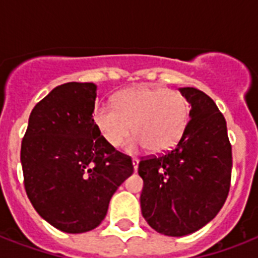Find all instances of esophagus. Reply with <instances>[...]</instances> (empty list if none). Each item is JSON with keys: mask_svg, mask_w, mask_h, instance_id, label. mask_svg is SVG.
<instances>
[{"mask_svg": "<svg viewBox=\"0 0 258 258\" xmlns=\"http://www.w3.org/2000/svg\"><path fill=\"white\" fill-rule=\"evenodd\" d=\"M138 166H139V161H138L137 158H134V159H133V167H134V171H135V172L138 171Z\"/></svg>", "mask_w": 258, "mask_h": 258, "instance_id": "esophagus-1", "label": "esophagus"}]
</instances>
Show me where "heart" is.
Segmentation results:
<instances>
[{
	"label": "heart",
	"mask_w": 258,
	"mask_h": 258,
	"mask_svg": "<svg viewBox=\"0 0 258 258\" xmlns=\"http://www.w3.org/2000/svg\"><path fill=\"white\" fill-rule=\"evenodd\" d=\"M93 123L107 143L120 147L131 134L128 151L147 147L150 153L162 154L180 141L187 125L188 107L180 93L165 88L123 89L113 97V108L97 105Z\"/></svg>",
	"instance_id": "heart-1"
}]
</instances>
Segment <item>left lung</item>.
Listing matches in <instances>:
<instances>
[{
    "label": "left lung",
    "instance_id": "1",
    "mask_svg": "<svg viewBox=\"0 0 258 258\" xmlns=\"http://www.w3.org/2000/svg\"><path fill=\"white\" fill-rule=\"evenodd\" d=\"M191 105L175 149L139 162L142 214L165 236L191 234L224 206L230 187L232 146L226 120L216 103L192 87L179 88Z\"/></svg>",
    "mask_w": 258,
    "mask_h": 258
}]
</instances>
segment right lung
<instances>
[{
	"mask_svg": "<svg viewBox=\"0 0 258 258\" xmlns=\"http://www.w3.org/2000/svg\"><path fill=\"white\" fill-rule=\"evenodd\" d=\"M97 86L67 83L34 105L21 143L28 198L53 228L86 233L101 224L117 187L134 171L93 123Z\"/></svg>",
	"mask_w": 258,
	"mask_h": 258,
	"instance_id": "add662e5",
	"label": "right lung"
}]
</instances>
